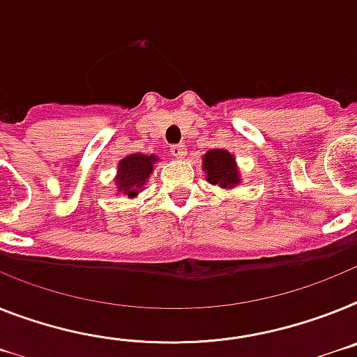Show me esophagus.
<instances>
[{
	"mask_svg": "<svg viewBox=\"0 0 357 357\" xmlns=\"http://www.w3.org/2000/svg\"><path fill=\"white\" fill-rule=\"evenodd\" d=\"M170 154L174 155V158H178V160H181V158H185L187 155V146L185 145H172L170 146Z\"/></svg>",
	"mask_w": 357,
	"mask_h": 357,
	"instance_id": "34e87169",
	"label": "esophagus"
}]
</instances>
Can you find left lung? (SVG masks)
<instances>
[{"mask_svg":"<svg viewBox=\"0 0 357 357\" xmlns=\"http://www.w3.org/2000/svg\"><path fill=\"white\" fill-rule=\"evenodd\" d=\"M203 169L206 170V179L214 185H221V187L227 188L234 187L239 181L234 158L221 149L206 152L205 158H203Z\"/></svg>","mask_w":357,"mask_h":357,"instance_id":"obj_1","label":"left lung"}]
</instances>
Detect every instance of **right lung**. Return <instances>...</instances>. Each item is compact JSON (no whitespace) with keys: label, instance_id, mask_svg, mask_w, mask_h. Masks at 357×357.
<instances>
[{"label":"right lung","instance_id":"add662e5","mask_svg":"<svg viewBox=\"0 0 357 357\" xmlns=\"http://www.w3.org/2000/svg\"><path fill=\"white\" fill-rule=\"evenodd\" d=\"M155 155L145 154H130L125 160L119 161L118 167V190L128 194V197H134L145 181L149 179L154 167Z\"/></svg>","mask_w":357,"mask_h":357}]
</instances>
